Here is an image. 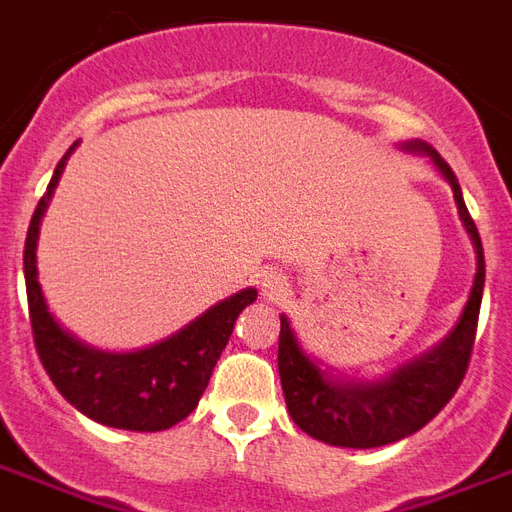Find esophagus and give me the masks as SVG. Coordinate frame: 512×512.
<instances>
[{
	"mask_svg": "<svg viewBox=\"0 0 512 512\" xmlns=\"http://www.w3.org/2000/svg\"><path fill=\"white\" fill-rule=\"evenodd\" d=\"M260 290L265 300H282L287 292V279L279 271H263L260 273Z\"/></svg>",
	"mask_w": 512,
	"mask_h": 512,
	"instance_id": "obj_1",
	"label": "esophagus"
}]
</instances>
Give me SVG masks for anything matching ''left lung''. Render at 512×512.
Masks as SVG:
<instances>
[{"label":"left lung","mask_w":512,"mask_h":512,"mask_svg":"<svg viewBox=\"0 0 512 512\" xmlns=\"http://www.w3.org/2000/svg\"><path fill=\"white\" fill-rule=\"evenodd\" d=\"M400 150L429 158L440 177L451 185L459 220L475 249V279L462 314L448 335H443V341L373 381L354 373H341L311 357L300 346L298 333L287 314L279 317L282 319L279 378H282L284 403L292 421L306 435L322 440L327 446L378 448L419 432L454 397L473 351L483 282H486L481 236L464 206L459 179L438 152L421 139H408L400 144Z\"/></svg>","instance_id":"left-lung-1"}]
</instances>
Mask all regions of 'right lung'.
Wrapping results in <instances>:
<instances>
[{
  "mask_svg": "<svg viewBox=\"0 0 512 512\" xmlns=\"http://www.w3.org/2000/svg\"><path fill=\"white\" fill-rule=\"evenodd\" d=\"M80 142H74L58 161L48 193L39 198L31 217L23 276L29 295V317L39 360L56 389L88 419L115 429L161 432L187 419L206 392L212 370L228 346L236 317L255 303L257 290L236 292L206 308L201 317L158 343L134 351L96 349L69 333L48 308L37 271V241L42 217L56 193L66 161Z\"/></svg>",
  "mask_w": 512,
  "mask_h": 512,
  "instance_id": "1",
  "label": "right lung"
}]
</instances>
